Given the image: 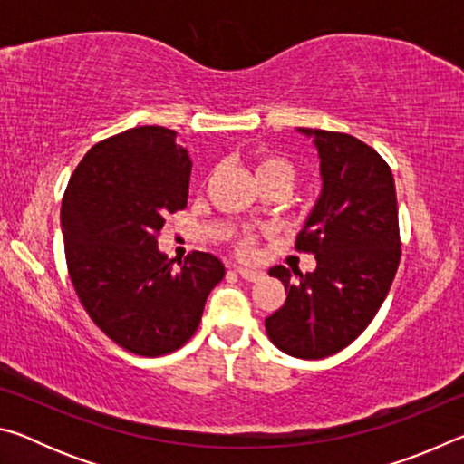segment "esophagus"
<instances>
[{"label":"esophagus","instance_id":"esophagus-1","mask_svg":"<svg viewBox=\"0 0 464 464\" xmlns=\"http://www.w3.org/2000/svg\"><path fill=\"white\" fill-rule=\"evenodd\" d=\"M237 274H239L243 280H247V282H257V280L264 278V272L251 270V268H237Z\"/></svg>","mask_w":464,"mask_h":464}]
</instances>
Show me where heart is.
Listing matches in <instances>:
<instances>
[{"mask_svg":"<svg viewBox=\"0 0 464 464\" xmlns=\"http://www.w3.org/2000/svg\"><path fill=\"white\" fill-rule=\"evenodd\" d=\"M251 168H254L256 179L260 186H268V184H276L280 188H285L288 192L295 184V166L290 163L286 157H282L278 153L272 151H260L251 157ZM256 247V235L254 233H243L241 237L235 241V251L239 256H251Z\"/></svg>","mask_w":464,"mask_h":464,"instance_id":"obj_1","label":"heart"}]
</instances>
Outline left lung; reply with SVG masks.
<instances>
[{
  "label": "left lung",
  "mask_w": 464,
  "mask_h": 464,
  "mask_svg": "<svg viewBox=\"0 0 464 464\" xmlns=\"http://www.w3.org/2000/svg\"><path fill=\"white\" fill-rule=\"evenodd\" d=\"M313 137L324 190L296 235V251L313 254L307 274L274 266L286 301L266 317L270 342L288 356L327 358L371 325L401 260L395 179L371 145L345 132L298 129ZM295 271V270H293Z\"/></svg>",
  "instance_id": "8db88e82"
}]
</instances>
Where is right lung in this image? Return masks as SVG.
<instances>
[{
  "mask_svg": "<svg viewBox=\"0 0 464 464\" xmlns=\"http://www.w3.org/2000/svg\"><path fill=\"white\" fill-rule=\"evenodd\" d=\"M192 161L176 130L137 127L100 140L61 204L65 260L93 324L137 356H166L190 340L225 276L213 254L178 262L157 247L168 215L188 202Z\"/></svg>",
  "mask_w": 464,
  "mask_h": 464,
  "instance_id": "1",
  "label": "right lung"
}]
</instances>
